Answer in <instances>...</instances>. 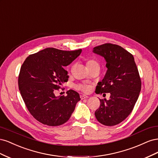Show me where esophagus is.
<instances>
[{
  "instance_id": "1",
  "label": "esophagus",
  "mask_w": 158,
  "mask_h": 158,
  "mask_svg": "<svg viewBox=\"0 0 158 158\" xmlns=\"http://www.w3.org/2000/svg\"><path fill=\"white\" fill-rule=\"evenodd\" d=\"M88 96L86 95H84V94H81L80 95V98L81 99H85V98H88Z\"/></svg>"
}]
</instances>
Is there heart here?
<instances>
[{"label": "heart", "mask_w": 158, "mask_h": 158, "mask_svg": "<svg viewBox=\"0 0 158 158\" xmlns=\"http://www.w3.org/2000/svg\"><path fill=\"white\" fill-rule=\"evenodd\" d=\"M94 65H99L98 63L95 60L89 59L87 60L86 66L88 68H89V67H91V66H94ZM75 88L76 89L80 90V91H82V92H84L85 93L89 92L91 89L90 85L87 84H79L78 85H76Z\"/></svg>", "instance_id": "obj_1"}]
</instances>
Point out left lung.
I'll use <instances>...</instances> for the list:
<instances>
[{
  "label": "left lung",
  "instance_id": "1",
  "mask_svg": "<svg viewBox=\"0 0 158 158\" xmlns=\"http://www.w3.org/2000/svg\"><path fill=\"white\" fill-rule=\"evenodd\" d=\"M93 52L106 59L107 73L98 84L95 93H110V99H100L95 112L97 120L106 126L118 125L131 114L141 90V79L133 55L115 44L95 47Z\"/></svg>",
  "mask_w": 158,
  "mask_h": 158
}]
</instances>
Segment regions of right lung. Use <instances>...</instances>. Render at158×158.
<instances>
[{
    "label": "right lung",
    "instance_id": "1",
    "mask_svg": "<svg viewBox=\"0 0 158 158\" xmlns=\"http://www.w3.org/2000/svg\"><path fill=\"white\" fill-rule=\"evenodd\" d=\"M82 49L63 51L46 48L28 56L18 76V87L30 114L37 121L51 127L59 126L70 118L79 94L73 89L67 95L56 97V90L68 81L64 67L80 55Z\"/></svg>",
    "mask_w": 158,
    "mask_h": 158
}]
</instances>
